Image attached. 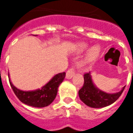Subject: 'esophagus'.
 Here are the masks:
<instances>
[{
    "label": "esophagus",
    "mask_w": 133,
    "mask_h": 133,
    "mask_svg": "<svg viewBox=\"0 0 133 133\" xmlns=\"http://www.w3.org/2000/svg\"><path fill=\"white\" fill-rule=\"evenodd\" d=\"M75 73V68L74 67H72L67 70L66 72V78L67 79H70Z\"/></svg>",
    "instance_id": "esophagus-1"
}]
</instances>
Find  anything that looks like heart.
Instances as JSON below:
<instances>
[{"label":"heart","instance_id":"obj_1","mask_svg":"<svg viewBox=\"0 0 133 133\" xmlns=\"http://www.w3.org/2000/svg\"><path fill=\"white\" fill-rule=\"evenodd\" d=\"M78 47H79V50L82 51V50L86 49L88 46L85 43H81L78 45ZM99 52H100V50L98 48V47H92L87 53L86 57H85V61L87 63H92L93 61H95L98 58Z\"/></svg>","mask_w":133,"mask_h":133}]
</instances>
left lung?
<instances>
[{
	"instance_id": "obj_1",
	"label": "left lung",
	"mask_w": 133,
	"mask_h": 133,
	"mask_svg": "<svg viewBox=\"0 0 133 133\" xmlns=\"http://www.w3.org/2000/svg\"><path fill=\"white\" fill-rule=\"evenodd\" d=\"M124 89L125 87L120 92L113 94L101 91L94 85L90 72H89L84 74V84L79 90L78 95L85 105L94 108H100L110 105L115 102L123 93Z\"/></svg>"
}]
</instances>
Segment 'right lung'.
<instances>
[{"instance_id":"add662e5","label":"right lung","mask_w":133,"mask_h":133,"mask_svg":"<svg viewBox=\"0 0 133 133\" xmlns=\"http://www.w3.org/2000/svg\"><path fill=\"white\" fill-rule=\"evenodd\" d=\"M65 77V72L58 73L41 89L34 91H23L16 88L12 84L10 80H9V82L15 95L22 103L35 108H43L49 105L55 100L58 87L63 81Z\"/></svg>"}]
</instances>
